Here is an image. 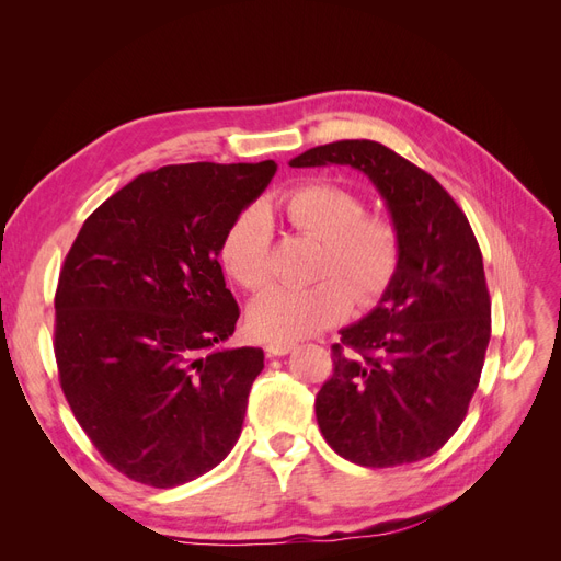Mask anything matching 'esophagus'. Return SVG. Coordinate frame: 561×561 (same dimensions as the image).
I'll return each mask as SVG.
<instances>
[{
	"label": "esophagus",
	"instance_id": "esophagus-1",
	"mask_svg": "<svg viewBox=\"0 0 561 561\" xmlns=\"http://www.w3.org/2000/svg\"><path fill=\"white\" fill-rule=\"evenodd\" d=\"M293 348H295L293 342H271V344H266L268 355H287Z\"/></svg>",
	"mask_w": 561,
	"mask_h": 561
}]
</instances>
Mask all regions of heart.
<instances>
[{"label": "heart", "instance_id": "b5f03b06", "mask_svg": "<svg viewBox=\"0 0 561 561\" xmlns=\"http://www.w3.org/2000/svg\"><path fill=\"white\" fill-rule=\"evenodd\" d=\"M280 208L295 229L322 241L318 276L309 287H271L248 311L250 330L268 342H295L336 325L358 304L377 301L393 280L402 241L393 219L365 213L363 198L342 184L309 180L293 186ZM274 225L262 206L231 219L222 239L227 274L245 290L271 280Z\"/></svg>", "mask_w": 561, "mask_h": 561}]
</instances>
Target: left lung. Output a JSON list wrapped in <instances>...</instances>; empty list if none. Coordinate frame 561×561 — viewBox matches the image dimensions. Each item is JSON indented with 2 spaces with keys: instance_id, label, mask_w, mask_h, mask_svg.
<instances>
[{
  "instance_id": "left-lung-1",
  "label": "left lung",
  "mask_w": 561,
  "mask_h": 561,
  "mask_svg": "<svg viewBox=\"0 0 561 561\" xmlns=\"http://www.w3.org/2000/svg\"><path fill=\"white\" fill-rule=\"evenodd\" d=\"M330 163L351 165L377 186L402 254L377 307L339 332L316 419L328 445L351 463H414L458 431L480 383L491 336L482 252L445 186L393 149L339 140L290 161Z\"/></svg>"
}]
</instances>
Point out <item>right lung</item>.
<instances>
[{"label": "right lung", "instance_id": "right-lung-1", "mask_svg": "<svg viewBox=\"0 0 561 561\" xmlns=\"http://www.w3.org/2000/svg\"><path fill=\"white\" fill-rule=\"evenodd\" d=\"M274 161L142 173L83 222L56 290L62 393L105 461L171 489L222 463L241 435L262 348H217L241 311L217 257Z\"/></svg>", "mask_w": 561, "mask_h": 561}]
</instances>
